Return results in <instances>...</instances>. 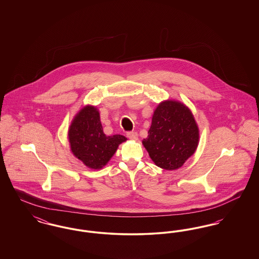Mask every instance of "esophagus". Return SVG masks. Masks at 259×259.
<instances>
[{"label":"esophagus","mask_w":259,"mask_h":259,"mask_svg":"<svg viewBox=\"0 0 259 259\" xmlns=\"http://www.w3.org/2000/svg\"><path fill=\"white\" fill-rule=\"evenodd\" d=\"M126 135L132 141H137L138 140V134L136 132H128Z\"/></svg>","instance_id":"1"}]
</instances>
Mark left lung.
I'll use <instances>...</instances> for the list:
<instances>
[{"mask_svg": "<svg viewBox=\"0 0 259 259\" xmlns=\"http://www.w3.org/2000/svg\"><path fill=\"white\" fill-rule=\"evenodd\" d=\"M143 145L156 166L176 170L196 150L199 128L191 111L181 102H161L152 115Z\"/></svg>", "mask_w": 259, "mask_h": 259, "instance_id": "obj_1", "label": "left lung"}]
</instances>
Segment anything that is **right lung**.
<instances>
[{
  "label": "right lung",
  "instance_id": "add662e5",
  "mask_svg": "<svg viewBox=\"0 0 259 259\" xmlns=\"http://www.w3.org/2000/svg\"><path fill=\"white\" fill-rule=\"evenodd\" d=\"M69 143L74 156L90 169H102L127 139L122 135H105L96 107L85 106L69 127Z\"/></svg>",
  "mask_w": 259,
  "mask_h": 259
}]
</instances>
